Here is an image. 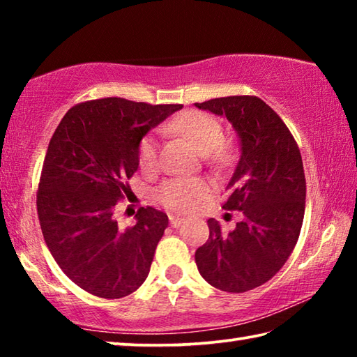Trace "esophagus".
Returning a JSON list of instances; mask_svg holds the SVG:
<instances>
[{
	"label": "esophagus",
	"mask_w": 357,
	"mask_h": 357,
	"mask_svg": "<svg viewBox=\"0 0 357 357\" xmlns=\"http://www.w3.org/2000/svg\"><path fill=\"white\" fill-rule=\"evenodd\" d=\"M183 222H184L183 217H179V215H170V225H172L173 228L181 227V223H183Z\"/></svg>",
	"instance_id": "obj_1"
}]
</instances>
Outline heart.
I'll return each instance as SVG.
<instances>
[{
  "label": "heart",
  "mask_w": 357,
  "mask_h": 357,
  "mask_svg": "<svg viewBox=\"0 0 357 357\" xmlns=\"http://www.w3.org/2000/svg\"><path fill=\"white\" fill-rule=\"evenodd\" d=\"M168 129L184 137L213 167L225 165L229 151L223 140V126L213 114L189 110L174 118ZM138 164L144 172H153L159 165V138L148 134L138 144ZM209 187L197 178H173L157 189V200L174 213H189L208 195Z\"/></svg>",
  "instance_id": "1"
}]
</instances>
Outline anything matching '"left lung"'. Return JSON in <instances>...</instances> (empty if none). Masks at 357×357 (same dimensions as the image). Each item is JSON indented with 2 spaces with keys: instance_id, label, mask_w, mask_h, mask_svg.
<instances>
[{
  "instance_id": "left-lung-1",
  "label": "left lung",
  "mask_w": 357,
  "mask_h": 357,
  "mask_svg": "<svg viewBox=\"0 0 357 357\" xmlns=\"http://www.w3.org/2000/svg\"><path fill=\"white\" fill-rule=\"evenodd\" d=\"M195 107L227 116L238 132L241 159L223 209L244 215L229 233L209 219V238L195 261L209 285L244 293L273 279L298 243L305 211L301 151L282 118L257 96H228Z\"/></svg>"
}]
</instances>
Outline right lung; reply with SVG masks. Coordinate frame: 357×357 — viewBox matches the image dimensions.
<instances>
[{"mask_svg":"<svg viewBox=\"0 0 357 357\" xmlns=\"http://www.w3.org/2000/svg\"><path fill=\"white\" fill-rule=\"evenodd\" d=\"M183 105L123 98L72 107L53 134L42 167L38 215L48 250L69 279L98 298L119 299L142 287L168 217L140 208L119 228L114 209L129 198L138 144Z\"/></svg>","mask_w":357,"mask_h":357,"instance_id":"right-lung-1","label":"right lung"}]
</instances>
